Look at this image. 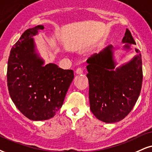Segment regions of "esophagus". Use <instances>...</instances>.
<instances>
[{"label":"esophagus","mask_w":152,"mask_h":152,"mask_svg":"<svg viewBox=\"0 0 152 152\" xmlns=\"http://www.w3.org/2000/svg\"><path fill=\"white\" fill-rule=\"evenodd\" d=\"M75 72H76V74H77V75H81V74H82V68H80V67H79V68H77L76 70V71H75Z\"/></svg>","instance_id":"1"}]
</instances>
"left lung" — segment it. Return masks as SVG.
Segmentation results:
<instances>
[{
	"instance_id": "8db88e82",
	"label": "left lung",
	"mask_w": 152,
	"mask_h": 152,
	"mask_svg": "<svg viewBox=\"0 0 152 152\" xmlns=\"http://www.w3.org/2000/svg\"><path fill=\"white\" fill-rule=\"evenodd\" d=\"M122 42L123 49L136 44L128 29ZM128 63L115 67L113 47L108 45L100 53L87 60L90 109L97 119L106 123L123 120L137 101L142 84V63L140 51Z\"/></svg>"
}]
</instances>
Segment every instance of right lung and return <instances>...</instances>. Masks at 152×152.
Masks as SVG:
<instances>
[{
    "label": "right lung",
    "instance_id": "right-lung-1",
    "mask_svg": "<svg viewBox=\"0 0 152 152\" xmlns=\"http://www.w3.org/2000/svg\"><path fill=\"white\" fill-rule=\"evenodd\" d=\"M44 29L38 25L24 31L11 49L7 62L10 98L24 116L34 121L55 115L74 79L72 70H63L54 63L45 65L37 53L33 37Z\"/></svg>",
    "mask_w": 152,
    "mask_h": 152
}]
</instances>
